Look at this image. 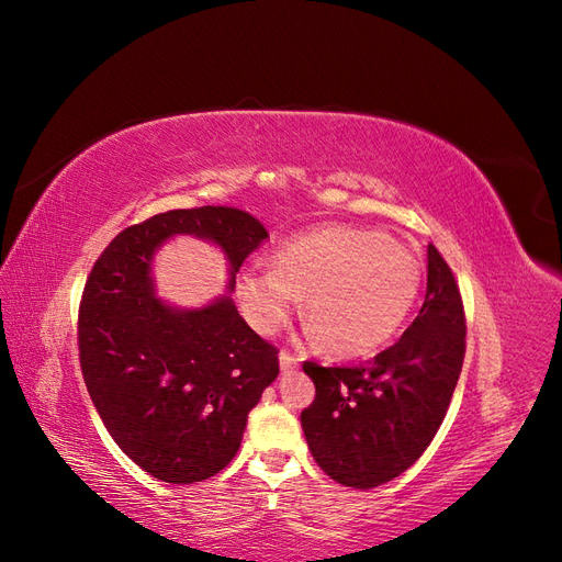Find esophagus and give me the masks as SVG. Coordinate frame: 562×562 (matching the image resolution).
<instances>
[{"label": "esophagus", "instance_id": "1", "mask_svg": "<svg viewBox=\"0 0 562 562\" xmlns=\"http://www.w3.org/2000/svg\"><path fill=\"white\" fill-rule=\"evenodd\" d=\"M279 361H281V370H293V368H297V363H300V356H295V353H291L288 349H283V351L279 353Z\"/></svg>", "mask_w": 562, "mask_h": 562}]
</instances>
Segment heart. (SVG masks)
<instances>
[{
  "instance_id": "obj_1",
  "label": "heart",
  "mask_w": 562,
  "mask_h": 562,
  "mask_svg": "<svg viewBox=\"0 0 562 562\" xmlns=\"http://www.w3.org/2000/svg\"><path fill=\"white\" fill-rule=\"evenodd\" d=\"M415 255L380 232L321 227L279 246L274 269L250 267L236 281L244 314L260 335H274L304 295L328 351L363 356L398 330L419 293Z\"/></svg>"
}]
</instances>
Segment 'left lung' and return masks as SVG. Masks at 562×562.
I'll use <instances>...</instances> for the list:
<instances>
[{
  "label": "left lung",
  "mask_w": 562,
  "mask_h": 562,
  "mask_svg": "<svg viewBox=\"0 0 562 562\" xmlns=\"http://www.w3.org/2000/svg\"><path fill=\"white\" fill-rule=\"evenodd\" d=\"M464 351L462 293L431 244L427 297L396 345L363 366L304 361L316 396L300 419L316 464L333 481L359 490L411 469L446 419Z\"/></svg>",
  "instance_id": "1"
}]
</instances>
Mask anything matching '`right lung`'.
<instances>
[{
	"label": "right lung",
	"mask_w": 562,
	"mask_h": 562,
	"mask_svg": "<svg viewBox=\"0 0 562 562\" xmlns=\"http://www.w3.org/2000/svg\"><path fill=\"white\" fill-rule=\"evenodd\" d=\"M173 234L215 241L232 277L269 239L258 217L229 206L166 211L126 227L83 285L77 345L83 382L114 443L155 479L187 485L232 462L250 407L279 375V349L227 295L194 312L155 297L151 255Z\"/></svg>",
	"instance_id": "add662e5"
}]
</instances>
